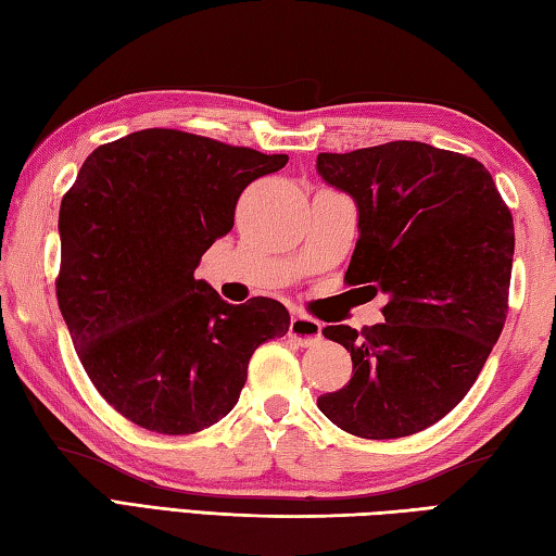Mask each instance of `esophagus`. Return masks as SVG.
<instances>
[{"mask_svg":"<svg viewBox=\"0 0 556 556\" xmlns=\"http://www.w3.org/2000/svg\"><path fill=\"white\" fill-rule=\"evenodd\" d=\"M288 333L300 345H312L321 339V324L317 319L307 317V314H292Z\"/></svg>","mask_w":556,"mask_h":556,"instance_id":"obj_1","label":"esophagus"}]
</instances>
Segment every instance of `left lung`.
<instances>
[{
	"label": "left lung",
	"instance_id": "1",
	"mask_svg": "<svg viewBox=\"0 0 556 556\" xmlns=\"http://www.w3.org/2000/svg\"><path fill=\"white\" fill-rule=\"evenodd\" d=\"M317 172L358 207L345 282L387 295L382 324L324 329L353 377L317 406L370 441L418 433L465 400L504 329L510 211L484 164L426 142L321 152Z\"/></svg>",
	"mask_w": 556,
	"mask_h": 556
}]
</instances>
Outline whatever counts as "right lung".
I'll return each instance as SVG.
<instances>
[{
	"label": "right lung",
	"mask_w": 556,
	"mask_h": 556,
	"mask_svg": "<svg viewBox=\"0 0 556 556\" xmlns=\"http://www.w3.org/2000/svg\"><path fill=\"white\" fill-rule=\"evenodd\" d=\"M286 154L150 128L93 150L60 203L58 302L79 361L115 412L188 435L232 412L254 351L286 337L278 300L229 305L193 270L235 207Z\"/></svg>",
	"instance_id": "1"
}]
</instances>
